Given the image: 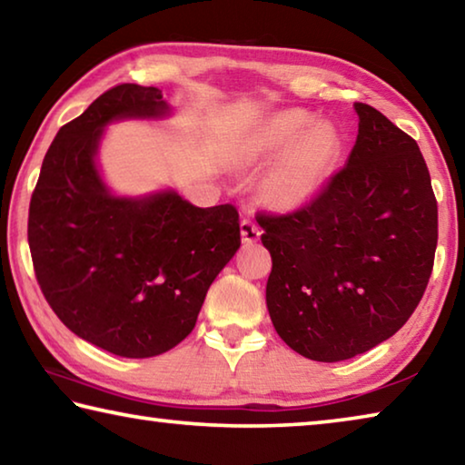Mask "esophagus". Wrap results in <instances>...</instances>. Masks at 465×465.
<instances>
[{
    "label": "esophagus",
    "instance_id": "1",
    "mask_svg": "<svg viewBox=\"0 0 465 465\" xmlns=\"http://www.w3.org/2000/svg\"><path fill=\"white\" fill-rule=\"evenodd\" d=\"M240 232H242L243 243H254V242H258V238H261V227H258L254 219H250V217L242 219Z\"/></svg>",
    "mask_w": 465,
    "mask_h": 465
}]
</instances>
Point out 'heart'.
<instances>
[{
	"instance_id": "b5f03b06",
	"label": "heart",
	"mask_w": 465,
	"mask_h": 465,
	"mask_svg": "<svg viewBox=\"0 0 465 465\" xmlns=\"http://www.w3.org/2000/svg\"><path fill=\"white\" fill-rule=\"evenodd\" d=\"M312 121L305 110H281L266 121L250 149V162H264L290 147L264 180L269 201L282 209L312 201L326 184L341 152V137L332 124L316 123L311 128Z\"/></svg>"
}]
</instances>
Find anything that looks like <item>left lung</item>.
Returning a JSON list of instances; mask_svg holds the SVG:
<instances>
[{"mask_svg":"<svg viewBox=\"0 0 465 465\" xmlns=\"http://www.w3.org/2000/svg\"><path fill=\"white\" fill-rule=\"evenodd\" d=\"M349 162L310 203L261 211L271 252L266 305L277 334L322 363L388 341L429 285L437 199L416 141L373 106L355 102Z\"/></svg>","mask_w":465,"mask_h":465,"instance_id":"8db88e82","label":"left lung"}]
</instances>
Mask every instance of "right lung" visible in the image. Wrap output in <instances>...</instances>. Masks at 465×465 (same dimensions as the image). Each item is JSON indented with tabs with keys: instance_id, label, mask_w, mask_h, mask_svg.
<instances>
[{
	"instance_id": "right-lung-1",
	"label": "right lung",
	"mask_w": 465,
	"mask_h": 465,
	"mask_svg": "<svg viewBox=\"0 0 465 465\" xmlns=\"http://www.w3.org/2000/svg\"><path fill=\"white\" fill-rule=\"evenodd\" d=\"M166 110L152 85L106 90L59 129L28 209L46 303L74 334L127 359L162 355L193 332L211 282L242 243L230 203L201 209L176 193L116 199L102 184V127Z\"/></svg>"
}]
</instances>
